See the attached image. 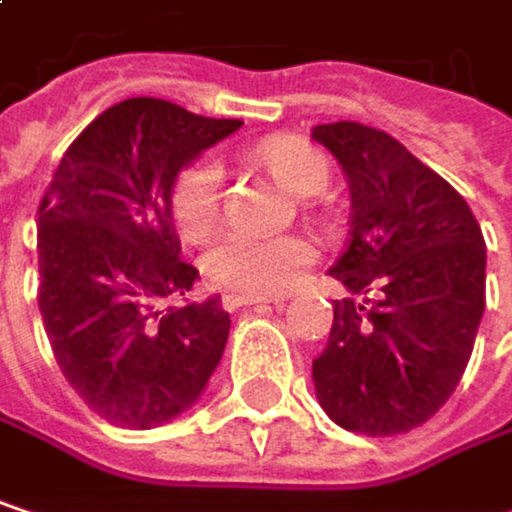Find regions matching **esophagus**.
I'll use <instances>...</instances> for the list:
<instances>
[{"mask_svg": "<svg viewBox=\"0 0 512 512\" xmlns=\"http://www.w3.org/2000/svg\"><path fill=\"white\" fill-rule=\"evenodd\" d=\"M260 302L284 305L281 296H255V293H225L222 296V308L225 311H237V308H246V305H260Z\"/></svg>", "mask_w": 512, "mask_h": 512, "instance_id": "obj_1", "label": "esophagus"}]
</instances>
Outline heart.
I'll use <instances>...</instances> for the list:
<instances>
[{"instance_id": "obj_1", "label": "heart", "mask_w": 512, "mask_h": 512, "mask_svg": "<svg viewBox=\"0 0 512 512\" xmlns=\"http://www.w3.org/2000/svg\"><path fill=\"white\" fill-rule=\"evenodd\" d=\"M266 174L293 195H314L329 180V162L302 139H269L257 148ZM222 210V174L213 159L189 162L171 183V216L183 234H204ZM317 249L302 234L228 231L204 255V275L240 293H278L290 287Z\"/></svg>"}]
</instances>
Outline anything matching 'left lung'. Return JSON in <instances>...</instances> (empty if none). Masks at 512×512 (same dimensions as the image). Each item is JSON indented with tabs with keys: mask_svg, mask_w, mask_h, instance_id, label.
I'll return each instance as SVG.
<instances>
[{
	"mask_svg": "<svg viewBox=\"0 0 512 512\" xmlns=\"http://www.w3.org/2000/svg\"><path fill=\"white\" fill-rule=\"evenodd\" d=\"M347 171L350 240L329 269L335 302L314 358L326 415L353 433L397 436L430 421L460 385L486 308V246L460 192L394 136L356 121L311 133Z\"/></svg>",
	"mask_w": 512,
	"mask_h": 512,
	"instance_id": "obj_1",
	"label": "left lung"
}]
</instances>
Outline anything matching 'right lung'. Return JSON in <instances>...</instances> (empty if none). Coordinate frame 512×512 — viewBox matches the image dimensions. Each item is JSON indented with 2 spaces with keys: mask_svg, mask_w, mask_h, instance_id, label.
I'll return each instance as SVG.
<instances>
[{
  "mask_svg": "<svg viewBox=\"0 0 512 512\" xmlns=\"http://www.w3.org/2000/svg\"><path fill=\"white\" fill-rule=\"evenodd\" d=\"M234 130V118L133 97L97 115L52 171L38 207V305L64 379L109 424L171 421L225 353L231 317L219 299H162L198 278L180 257L171 183Z\"/></svg>",
  "mask_w": 512,
  "mask_h": 512,
  "instance_id": "1",
  "label": "right lung"
}]
</instances>
